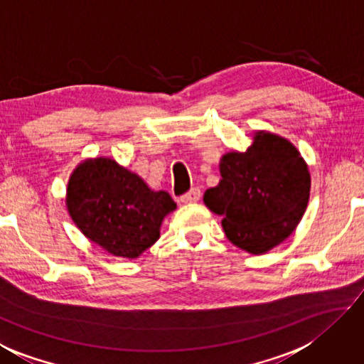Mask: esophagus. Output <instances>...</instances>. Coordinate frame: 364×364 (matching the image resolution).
<instances>
[{"label":"esophagus","instance_id":"esophagus-1","mask_svg":"<svg viewBox=\"0 0 364 364\" xmlns=\"http://www.w3.org/2000/svg\"><path fill=\"white\" fill-rule=\"evenodd\" d=\"M200 196H202L200 189H199V188H193L191 191H188L186 194H183L180 200H181L183 203H194V202H197V200L200 199Z\"/></svg>","mask_w":364,"mask_h":364}]
</instances>
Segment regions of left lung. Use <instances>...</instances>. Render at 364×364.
Returning a JSON list of instances; mask_svg holds the SVG:
<instances>
[{
  "instance_id": "1",
  "label": "left lung",
  "mask_w": 364,
  "mask_h": 364,
  "mask_svg": "<svg viewBox=\"0 0 364 364\" xmlns=\"http://www.w3.org/2000/svg\"><path fill=\"white\" fill-rule=\"evenodd\" d=\"M221 181L203 202L223 216L228 239L253 255L266 253L293 232L307 208V164L287 138L257 132L245 153H228Z\"/></svg>"
}]
</instances>
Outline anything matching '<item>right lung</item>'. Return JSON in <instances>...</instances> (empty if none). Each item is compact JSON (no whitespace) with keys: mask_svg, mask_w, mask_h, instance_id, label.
<instances>
[{"mask_svg":"<svg viewBox=\"0 0 364 364\" xmlns=\"http://www.w3.org/2000/svg\"><path fill=\"white\" fill-rule=\"evenodd\" d=\"M67 207L89 240L109 255L132 259L157 242L164 218L176 203L168 193L149 189L113 159L97 157L73 171Z\"/></svg>","mask_w":364,"mask_h":364,"instance_id":"add662e5","label":"right lung"}]
</instances>
